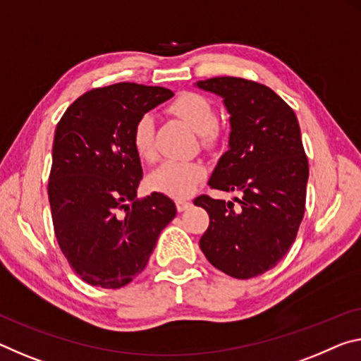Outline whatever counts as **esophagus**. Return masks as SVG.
Masks as SVG:
<instances>
[{
    "label": "esophagus",
    "mask_w": 361,
    "mask_h": 361,
    "mask_svg": "<svg viewBox=\"0 0 361 361\" xmlns=\"http://www.w3.org/2000/svg\"><path fill=\"white\" fill-rule=\"evenodd\" d=\"M175 204H176V210L178 212H185L188 207H191V202L186 201V199H176Z\"/></svg>",
    "instance_id": "esophagus-1"
}]
</instances>
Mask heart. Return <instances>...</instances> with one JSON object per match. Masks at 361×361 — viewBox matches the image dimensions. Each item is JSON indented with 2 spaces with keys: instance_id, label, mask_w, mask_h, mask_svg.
<instances>
[{
  "instance_id": "heart-1",
  "label": "heart",
  "mask_w": 361,
  "mask_h": 361,
  "mask_svg": "<svg viewBox=\"0 0 361 361\" xmlns=\"http://www.w3.org/2000/svg\"><path fill=\"white\" fill-rule=\"evenodd\" d=\"M170 112L201 135L204 146H214L219 140L216 114L210 101L197 93H181L170 104ZM135 152L141 160H152L156 156L154 146V120L151 116H142L135 123L131 135ZM205 176V167L201 162H175L167 160L149 175V186L154 191L171 197H186L194 191Z\"/></svg>"
}]
</instances>
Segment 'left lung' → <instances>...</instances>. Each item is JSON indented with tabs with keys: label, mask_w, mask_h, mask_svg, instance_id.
<instances>
[{
	"label": "left lung",
	"mask_w": 361,
	"mask_h": 361,
	"mask_svg": "<svg viewBox=\"0 0 361 361\" xmlns=\"http://www.w3.org/2000/svg\"><path fill=\"white\" fill-rule=\"evenodd\" d=\"M197 87L221 96L231 125L209 185L241 192L238 205L205 194L194 199L210 219L199 245L220 271L259 276L286 255L304 219L308 160L299 122L271 88L252 80L215 77Z\"/></svg>",
	"instance_id": "1"
}]
</instances>
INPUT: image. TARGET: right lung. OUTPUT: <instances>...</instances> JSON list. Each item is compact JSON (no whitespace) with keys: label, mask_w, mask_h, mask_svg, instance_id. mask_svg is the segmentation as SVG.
I'll return each instance as SVG.
<instances>
[{"label":"right lung","mask_w":361,"mask_h":361,"mask_svg":"<svg viewBox=\"0 0 361 361\" xmlns=\"http://www.w3.org/2000/svg\"><path fill=\"white\" fill-rule=\"evenodd\" d=\"M173 93L116 83L80 96L59 120L48 196L56 239L85 283L118 289L145 270L176 207L162 192L136 199L142 178L135 123Z\"/></svg>","instance_id":"obj_1"}]
</instances>
